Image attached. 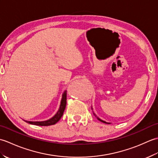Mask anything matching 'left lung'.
<instances>
[{
    "instance_id": "obj_1",
    "label": "left lung",
    "mask_w": 158,
    "mask_h": 158,
    "mask_svg": "<svg viewBox=\"0 0 158 158\" xmlns=\"http://www.w3.org/2000/svg\"><path fill=\"white\" fill-rule=\"evenodd\" d=\"M94 113V115L96 117H97V119H98L99 121H100V122H103V123H107V122H105V121H103V120H102V119H99L98 118V117H97L96 115H95V113Z\"/></svg>"
}]
</instances>
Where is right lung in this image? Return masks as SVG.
<instances>
[{
    "mask_svg": "<svg viewBox=\"0 0 158 158\" xmlns=\"http://www.w3.org/2000/svg\"><path fill=\"white\" fill-rule=\"evenodd\" d=\"M67 92L65 91L64 92L62 95V98L61 100V103H60V106L58 110V111L57 112L56 115L53 116L52 118L49 119V120L44 121V122H28V121H25L26 122H27L30 124H33V125L36 126H48L54 125L58 121L61 119L62 116L63 115L64 111L66 105V94Z\"/></svg>",
    "mask_w": 158,
    "mask_h": 158,
    "instance_id": "right-lung-1",
    "label": "right lung"
}]
</instances>
